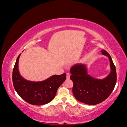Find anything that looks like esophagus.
<instances>
[{"instance_id": "34e87169", "label": "esophagus", "mask_w": 127, "mask_h": 127, "mask_svg": "<svg viewBox=\"0 0 127 127\" xmlns=\"http://www.w3.org/2000/svg\"><path fill=\"white\" fill-rule=\"evenodd\" d=\"M70 74L69 72H67V74H66V78H67V79H69V78H70Z\"/></svg>"}]
</instances>
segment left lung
Returning <instances> with one entry per match:
<instances>
[{"label": "left lung", "mask_w": 127, "mask_h": 127, "mask_svg": "<svg viewBox=\"0 0 127 127\" xmlns=\"http://www.w3.org/2000/svg\"><path fill=\"white\" fill-rule=\"evenodd\" d=\"M102 55L109 58L111 71L106 77L99 79L92 77L87 74L86 67L77 64L70 68V79L73 82L72 93L80 102L88 105H95L104 101L112 93L117 82V72L110 55L104 50Z\"/></svg>", "instance_id": "1"}]
</instances>
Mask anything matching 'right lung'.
<instances>
[{"instance_id":"1","label":"right lung","mask_w":127,"mask_h":127,"mask_svg":"<svg viewBox=\"0 0 127 127\" xmlns=\"http://www.w3.org/2000/svg\"><path fill=\"white\" fill-rule=\"evenodd\" d=\"M17 57L13 71V83L20 96L31 104L41 105L50 102L56 95L57 90L66 80V74L53 75L41 82L29 81L23 78L19 72Z\"/></svg>"}]
</instances>
